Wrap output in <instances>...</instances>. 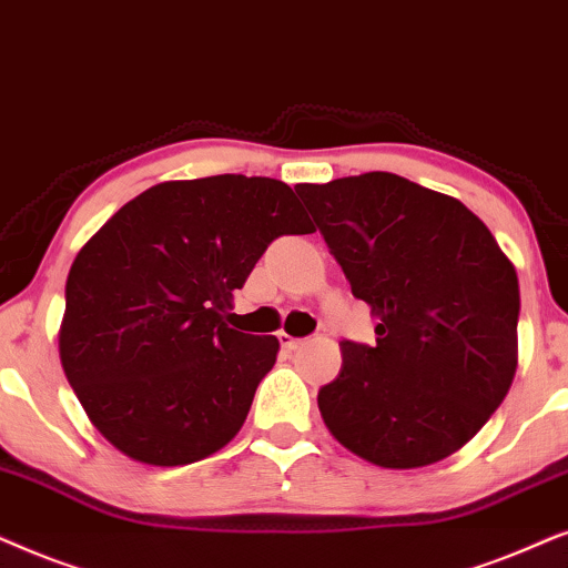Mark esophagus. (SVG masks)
Here are the masks:
<instances>
[{
  "mask_svg": "<svg viewBox=\"0 0 568 568\" xmlns=\"http://www.w3.org/2000/svg\"><path fill=\"white\" fill-rule=\"evenodd\" d=\"M280 345L285 347V351H298L301 345H304V339H298V337H291L288 332H280Z\"/></svg>",
  "mask_w": 568,
  "mask_h": 568,
  "instance_id": "34e87169",
  "label": "esophagus"
}]
</instances>
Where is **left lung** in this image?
Wrapping results in <instances>:
<instances>
[{"mask_svg":"<svg viewBox=\"0 0 568 568\" xmlns=\"http://www.w3.org/2000/svg\"><path fill=\"white\" fill-rule=\"evenodd\" d=\"M296 192L366 301L376 345L345 343L320 389L329 434L389 470L463 449L517 372L519 280L478 215L455 196L372 171Z\"/></svg>","mask_w":568,"mask_h":568,"instance_id":"1","label":"left lung"}]
</instances>
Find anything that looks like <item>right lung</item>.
<instances>
[{
  "label": "right lung",
  "instance_id": "obj_1",
  "mask_svg": "<svg viewBox=\"0 0 568 568\" xmlns=\"http://www.w3.org/2000/svg\"><path fill=\"white\" fill-rule=\"evenodd\" d=\"M285 233H314L288 184L223 173L150 186L80 248L59 358L121 455L176 467L239 434L280 343L233 329L229 308Z\"/></svg>",
  "mask_w": 568,
  "mask_h": 568
}]
</instances>
